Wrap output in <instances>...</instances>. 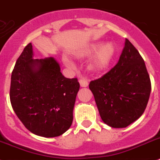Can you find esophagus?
<instances>
[{"instance_id":"34e87169","label":"esophagus","mask_w":160,"mask_h":160,"mask_svg":"<svg viewBox=\"0 0 160 160\" xmlns=\"http://www.w3.org/2000/svg\"><path fill=\"white\" fill-rule=\"evenodd\" d=\"M79 83L82 87H87L88 86V82L85 78H80L79 79Z\"/></svg>"}]
</instances>
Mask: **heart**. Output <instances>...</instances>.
Instances as JSON below:
<instances>
[{"label": "heart", "instance_id": "1", "mask_svg": "<svg viewBox=\"0 0 160 160\" xmlns=\"http://www.w3.org/2000/svg\"><path fill=\"white\" fill-rule=\"evenodd\" d=\"M95 53L91 61V68L96 72H103L108 68L116 53V48L112 43L100 44V43H90L75 53L78 58L91 56ZM67 65H70L69 61H65Z\"/></svg>", "mask_w": 160, "mask_h": 160}]
</instances>
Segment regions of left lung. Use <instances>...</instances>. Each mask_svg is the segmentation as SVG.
<instances>
[{"label": "left lung", "mask_w": 160, "mask_h": 160, "mask_svg": "<svg viewBox=\"0 0 160 160\" xmlns=\"http://www.w3.org/2000/svg\"><path fill=\"white\" fill-rule=\"evenodd\" d=\"M89 88L95 97L101 119L112 128H125L145 111L151 83L144 60L136 48L125 39L117 65Z\"/></svg>", "instance_id": "left-lung-1"}]
</instances>
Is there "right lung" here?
<instances>
[{"mask_svg":"<svg viewBox=\"0 0 160 160\" xmlns=\"http://www.w3.org/2000/svg\"><path fill=\"white\" fill-rule=\"evenodd\" d=\"M78 78H66L53 57L33 59L31 43L18 58L9 98L24 126L34 134L58 137L69 129L79 90Z\"/></svg>","mask_w":160,"mask_h":160,"instance_id":"1","label":"right lung"}]
</instances>
